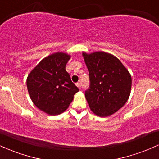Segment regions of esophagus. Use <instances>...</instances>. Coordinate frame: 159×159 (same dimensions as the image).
<instances>
[{
    "label": "esophagus",
    "mask_w": 159,
    "mask_h": 159,
    "mask_svg": "<svg viewBox=\"0 0 159 159\" xmlns=\"http://www.w3.org/2000/svg\"><path fill=\"white\" fill-rule=\"evenodd\" d=\"M76 85H77V87H78V88H79V89L81 88V83H77Z\"/></svg>",
    "instance_id": "esophagus-1"
}]
</instances>
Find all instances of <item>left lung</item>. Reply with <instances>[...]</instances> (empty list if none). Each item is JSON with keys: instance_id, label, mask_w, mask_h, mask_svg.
<instances>
[{"instance_id": "left-lung-1", "label": "left lung", "mask_w": 159, "mask_h": 159, "mask_svg": "<svg viewBox=\"0 0 159 159\" xmlns=\"http://www.w3.org/2000/svg\"><path fill=\"white\" fill-rule=\"evenodd\" d=\"M89 70V87L85 95L91 110L101 117L118 111L127 102L131 76L116 57L103 52L83 53Z\"/></svg>"}]
</instances>
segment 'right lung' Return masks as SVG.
<instances>
[{"label":"right lung","instance_id":"right-lung-1","mask_svg":"<svg viewBox=\"0 0 159 159\" xmlns=\"http://www.w3.org/2000/svg\"><path fill=\"white\" fill-rule=\"evenodd\" d=\"M70 56L57 52L46 57L28 75L27 87L31 99L42 111L58 115L67 109L79 89L65 70Z\"/></svg>","mask_w":159,"mask_h":159}]
</instances>
